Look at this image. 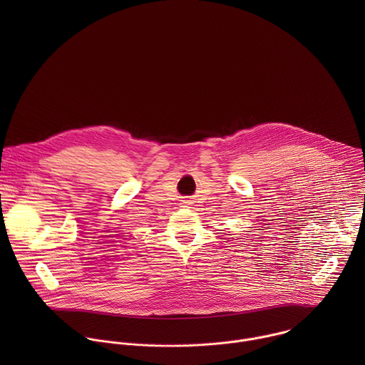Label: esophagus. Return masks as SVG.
<instances>
[{"label":"esophagus","mask_w":365,"mask_h":365,"mask_svg":"<svg viewBox=\"0 0 365 365\" xmlns=\"http://www.w3.org/2000/svg\"><path fill=\"white\" fill-rule=\"evenodd\" d=\"M182 205L185 206V207H189V205H190V202L189 200H182Z\"/></svg>","instance_id":"esophagus-1"}]
</instances>
